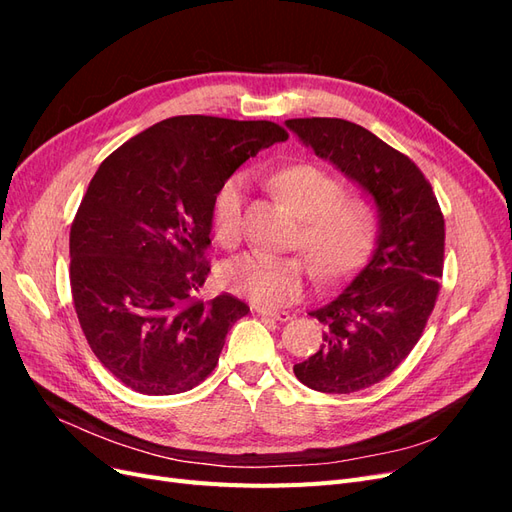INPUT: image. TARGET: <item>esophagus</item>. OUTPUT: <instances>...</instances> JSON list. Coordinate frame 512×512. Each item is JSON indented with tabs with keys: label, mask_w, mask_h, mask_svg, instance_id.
<instances>
[{
	"label": "esophagus",
	"mask_w": 512,
	"mask_h": 512,
	"mask_svg": "<svg viewBox=\"0 0 512 512\" xmlns=\"http://www.w3.org/2000/svg\"><path fill=\"white\" fill-rule=\"evenodd\" d=\"M254 312L258 316H267V318H273V320H280V322H286L292 318L290 312H282V309H269V307H254Z\"/></svg>",
	"instance_id": "34e87169"
}]
</instances>
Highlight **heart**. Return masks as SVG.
<instances>
[{
    "label": "heart",
    "mask_w": 512,
    "mask_h": 512,
    "mask_svg": "<svg viewBox=\"0 0 512 512\" xmlns=\"http://www.w3.org/2000/svg\"><path fill=\"white\" fill-rule=\"evenodd\" d=\"M275 190L297 211L303 224L297 245L305 254L247 252L222 267L224 286L262 307L297 301L314 269L320 280H344L374 250L380 230L376 205L361 196H344L337 177L316 164H292L273 177ZM245 177L232 175L213 194L211 226L224 245L241 237Z\"/></svg>",
    "instance_id": "heart-1"
}]
</instances>
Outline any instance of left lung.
<instances>
[{
    "label": "left lung",
    "instance_id": "left-lung-1",
    "mask_svg": "<svg viewBox=\"0 0 512 512\" xmlns=\"http://www.w3.org/2000/svg\"><path fill=\"white\" fill-rule=\"evenodd\" d=\"M286 126L380 209L374 254L344 290L309 312L324 324L322 344L294 365V376L320 393L369 389L404 363L425 331L444 269V215L421 168L363 126L335 117Z\"/></svg>",
    "mask_w": 512,
    "mask_h": 512
}]
</instances>
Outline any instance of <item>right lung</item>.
<instances>
[{
	"label": "right lung",
	"mask_w": 512,
	"mask_h": 512,
	"mask_svg": "<svg viewBox=\"0 0 512 512\" xmlns=\"http://www.w3.org/2000/svg\"><path fill=\"white\" fill-rule=\"evenodd\" d=\"M273 121L164 119L108 156L70 228V288L87 344L143 395L194 389L250 307L205 303L211 200L260 149L286 141Z\"/></svg>",
	"instance_id": "right-lung-1"
}]
</instances>
